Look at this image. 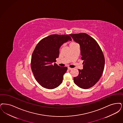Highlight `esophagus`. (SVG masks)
<instances>
[{"mask_svg":"<svg viewBox=\"0 0 123 123\" xmlns=\"http://www.w3.org/2000/svg\"><path fill=\"white\" fill-rule=\"evenodd\" d=\"M68 69H69V70H71L72 68H70V67H68Z\"/></svg>","mask_w":123,"mask_h":123,"instance_id":"1","label":"esophagus"}]
</instances>
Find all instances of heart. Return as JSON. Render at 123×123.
I'll return each mask as SVG.
<instances>
[{
    "label": "heart",
    "instance_id": "1",
    "mask_svg": "<svg viewBox=\"0 0 123 123\" xmlns=\"http://www.w3.org/2000/svg\"><path fill=\"white\" fill-rule=\"evenodd\" d=\"M77 44V43H76L74 42H70V43H69V47H71V46H72L74 45H75V44Z\"/></svg>",
    "mask_w": 123,
    "mask_h": 123
}]
</instances>
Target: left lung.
<instances>
[{"instance_id":"1","label":"left lung","mask_w":123,"mask_h":123,"mask_svg":"<svg viewBox=\"0 0 123 123\" xmlns=\"http://www.w3.org/2000/svg\"><path fill=\"white\" fill-rule=\"evenodd\" d=\"M80 45L83 69L79 70V74L74 78V83L79 87L86 89L92 87L103 73L105 58L97 42L85 33L69 35Z\"/></svg>"}]
</instances>
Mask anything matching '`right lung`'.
<instances>
[{"mask_svg": "<svg viewBox=\"0 0 123 123\" xmlns=\"http://www.w3.org/2000/svg\"><path fill=\"white\" fill-rule=\"evenodd\" d=\"M71 38L68 35L53 34L42 39L31 55V69L35 78L43 87L53 89L62 83L66 67L55 63L59 56L61 46Z\"/></svg>", "mask_w": 123, "mask_h": 123, "instance_id": "1", "label": "right lung"}]
</instances>
